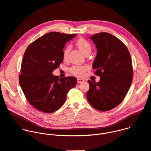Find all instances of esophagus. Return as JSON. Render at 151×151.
Instances as JSON below:
<instances>
[{"label":"esophagus","instance_id":"obj_1","mask_svg":"<svg viewBox=\"0 0 151 151\" xmlns=\"http://www.w3.org/2000/svg\"><path fill=\"white\" fill-rule=\"evenodd\" d=\"M84 82V80L82 79H80V78H78V83H82Z\"/></svg>","mask_w":151,"mask_h":151}]
</instances>
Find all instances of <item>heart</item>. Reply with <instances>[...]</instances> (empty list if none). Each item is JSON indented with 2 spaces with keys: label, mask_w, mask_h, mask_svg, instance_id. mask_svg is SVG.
<instances>
[{
  "label": "heart",
  "mask_w": 151,
  "mask_h": 151,
  "mask_svg": "<svg viewBox=\"0 0 151 151\" xmlns=\"http://www.w3.org/2000/svg\"><path fill=\"white\" fill-rule=\"evenodd\" d=\"M76 45L85 55L90 54L91 53L92 47L90 43L83 38H80L76 42ZM70 51L69 47H67L63 51V59L67 60ZM87 70V67L84 66H73L70 69V72L76 76H81L84 72Z\"/></svg>",
  "instance_id": "heart-1"
}]
</instances>
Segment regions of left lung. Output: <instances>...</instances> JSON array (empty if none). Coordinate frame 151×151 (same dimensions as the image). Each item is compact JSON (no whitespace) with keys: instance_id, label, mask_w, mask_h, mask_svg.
I'll return each mask as SVG.
<instances>
[{"instance_id":"obj_1","label":"left lung","mask_w":151,"mask_h":151,"mask_svg":"<svg viewBox=\"0 0 151 151\" xmlns=\"http://www.w3.org/2000/svg\"><path fill=\"white\" fill-rule=\"evenodd\" d=\"M90 39L94 43L97 53L93 63L99 82L88 81L90 89L87 99L100 111H107L123 100L133 79L131 56L126 46L108 33H100Z\"/></svg>"}]
</instances>
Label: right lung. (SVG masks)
<instances>
[{
  "label": "right lung",
  "mask_w": 151,
  "mask_h": 151,
  "mask_svg": "<svg viewBox=\"0 0 151 151\" xmlns=\"http://www.w3.org/2000/svg\"><path fill=\"white\" fill-rule=\"evenodd\" d=\"M76 34L52 32L34 41L26 49L21 63L19 82L27 101L36 109L52 113L63 105L75 77L59 78L52 74L63 61V48Z\"/></svg>",
  "instance_id": "add662e5"
}]
</instances>
